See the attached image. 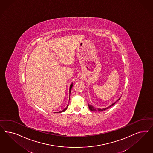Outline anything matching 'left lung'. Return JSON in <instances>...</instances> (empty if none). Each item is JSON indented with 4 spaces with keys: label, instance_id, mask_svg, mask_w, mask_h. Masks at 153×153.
I'll list each match as a JSON object with an SVG mask.
<instances>
[{
    "label": "left lung",
    "instance_id": "1",
    "mask_svg": "<svg viewBox=\"0 0 153 153\" xmlns=\"http://www.w3.org/2000/svg\"><path fill=\"white\" fill-rule=\"evenodd\" d=\"M120 99V97L119 98V99L117 101V102ZM117 102H114V104H112L110 106H109L108 107V108H102V109H101V108H94V106H92V105H88V107L89 108V110H91V111H104V110H106V109H108V108H110V107H111L112 106H113L114 104H115V103Z\"/></svg>",
    "mask_w": 153,
    "mask_h": 153
}]
</instances>
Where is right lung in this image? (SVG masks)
Returning a JSON list of instances; mask_svg holds the SVG:
<instances>
[{
    "instance_id": "add662e5",
    "label": "right lung",
    "mask_w": 153,
    "mask_h": 153,
    "mask_svg": "<svg viewBox=\"0 0 153 153\" xmlns=\"http://www.w3.org/2000/svg\"><path fill=\"white\" fill-rule=\"evenodd\" d=\"M72 87H73V83L72 84H71L70 85V91H71V88H72ZM68 108V106H67V107L66 108H64L62 111H59V113H61V112H64V111H65L67 108Z\"/></svg>"
}]
</instances>
